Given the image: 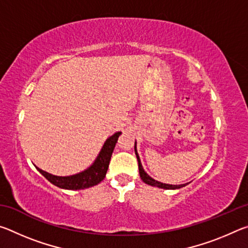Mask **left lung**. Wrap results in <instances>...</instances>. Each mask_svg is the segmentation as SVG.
I'll use <instances>...</instances> for the list:
<instances>
[{
  "label": "left lung",
  "mask_w": 248,
  "mask_h": 248,
  "mask_svg": "<svg viewBox=\"0 0 248 248\" xmlns=\"http://www.w3.org/2000/svg\"><path fill=\"white\" fill-rule=\"evenodd\" d=\"M134 152H136L137 158H138V163H139V173H140V177L143 180L145 184L150 185V186H154V187H158V188H163V189H179V188L185 187L188 184H182V185H170V184H163L161 182H157V180L153 179L149 174L145 173V170H143V166L141 164V159L139 154H138L137 151V142H134Z\"/></svg>",
  "instance_id": "1"
}]
</instances>
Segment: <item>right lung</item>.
Returning a JSON list of instances; mask_svg holds the SVG:
<instances>
[{"label": "right lung", "instance_id": "obj_1", "mask_svg": "<svg viewBox=\"0 0 248 248\" xmlns=\"http://www.w3.org/2000/svg\"><path fill=\"white\" fill-rule=\"evenodd\" d=\"M120 134L121 132L118 131L109 137L108 139L105 141L103 148L98 153L97 157L95 158L93 164L90 167H87L86 170L79 171L78 174L71 176H56L48 173V171L43 170L37 166L36 169L37 170H39V173L45 176L50 183L59 188H62V189L79 190L93 187L95 185L102 182L105 178V176H106L109 162H110L111 158V154L114 152V149Z\"/></svg>", "mask_w": 248, "mask_h": 248}]
</instances>
